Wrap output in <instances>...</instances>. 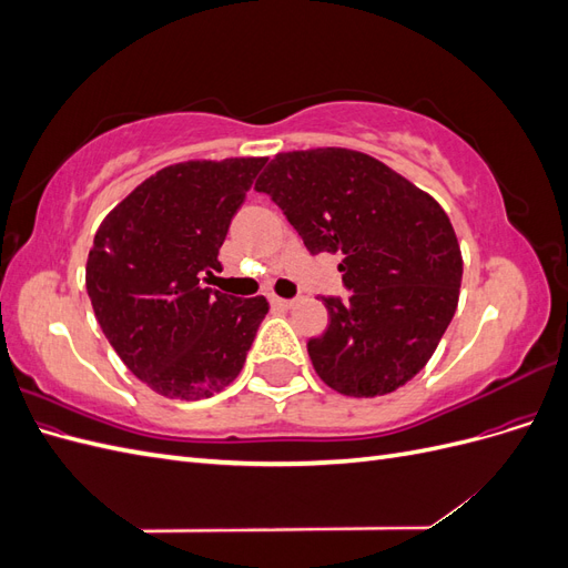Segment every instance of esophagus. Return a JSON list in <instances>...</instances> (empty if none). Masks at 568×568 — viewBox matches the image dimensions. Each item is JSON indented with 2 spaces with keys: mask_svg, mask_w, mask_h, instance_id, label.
I'll use <instances>...</instances> for the list:
<instances>
[{
  "mask_svg": "<svg viewBox=\"0 0 568 568\" xmlns=\"http://www.w3.org/2000/svg\"><path fill=\"white\" fill-rule=\"evenodd\" d=\"M270 301H272V305H274V307H277V311H291V307L296 305V298H280V296H272Z\"/></svg>",
  "mask_w": 568,
  "mask_h": 568,
  "instance_id": "34e87169",
  "label": "esophagus"
}]
</instances>
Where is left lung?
<instances>
[{
	"mask_svg": "<svg viewBox=\"0 0 568 568\" xmlns=\"http://www.w3.org/2000/svg\"><path fill=\"white\" fill-rule=\"evenodd\" d=\"M313 255L341 253L353 294L322 298L329 326L307 341L320 379L351 398L419 374L459 301L462 251L440 203L363 151H284L255 182Z\"/></svg>",
	"mask_w": 568,
	"mask_h": 568,
	"instance_id": "8db88e82",
	"label": "left lung"
}]
</instances>
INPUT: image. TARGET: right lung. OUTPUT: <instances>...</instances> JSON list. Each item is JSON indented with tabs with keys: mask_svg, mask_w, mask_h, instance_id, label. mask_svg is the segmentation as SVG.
<instances>
[{
	"mask_svg": "<svg viewBox=\"0 0 568 568\" xmlns=\"http://www.w3.org/2000/svg\"><path fill=\"white\" fill-rule=\"evenodd\" d=\"M267 159L184 161L146 178L101 222L84 284L113 351L165 398L203 400L246 363L265 296L201 286Z\"/></svg>",
	"mask_w": 568,
	"mask_h": 568,
	"instance_id": "add662e5",
	"label": "right lung"
}]
</instances>
